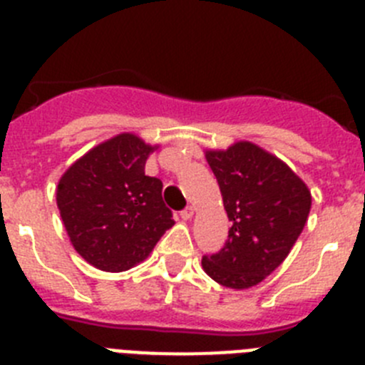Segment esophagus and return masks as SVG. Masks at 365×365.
I'll return each mask as SVG.
<instances>
[{
	"label": "esophagus",
	"instance_id": "34e87169",
	"mask_svg": "<svg viewBox=\"0 0 365 365\" xmlns=\"http://www.w3.org/2000/svg\"><path fill=\"white\" fill-rule=\"evenodd\" d=\"M193 214H195V210H193V206H186L185 210H180V217L185 219V221H190V219L193 217Z\"/></svg>",
	"mask_w": 365,
	"mask_h": 365
}]
</instances>
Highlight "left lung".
I'll list each match as a JSON object with an SVG mask.
<instances>
[{"label": "left lung", "instance_id": "1", "mask_svg": "<svg viewBox=\"0 0 365 365\" xmlns=\"http://www.w3.org/2000/svg\"><path fill=\"white\" fill-rule=\"evenodd\" d=\"M206 160L232 227L225 247L202 256V269L219 285L250 289L289 256L307 222L311 192L283 160L247 140L208 150Z\"/></svg>", "mask_w": 365, "mask_h": 365}]
</instances>
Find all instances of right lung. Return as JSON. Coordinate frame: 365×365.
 <instances>
[{
  "instance_id": "right-lung-1",
  "label": "right lung",
  "mask_w": 365,
  "mask_h": 365,
  "mask_svg": "<svg viewBox=\"0 0 365 365\" xmlns=\"http://www.w3.org/2000/svg\"><path fill=\"white\" fill-rule=\"evenodd\" d=\"M150 146L120 133L87 151L62 175L56 205L74 250L106 272L146 259L175 221L163 201V182L144 173Z\"/></svg>"
}]
</instances>
